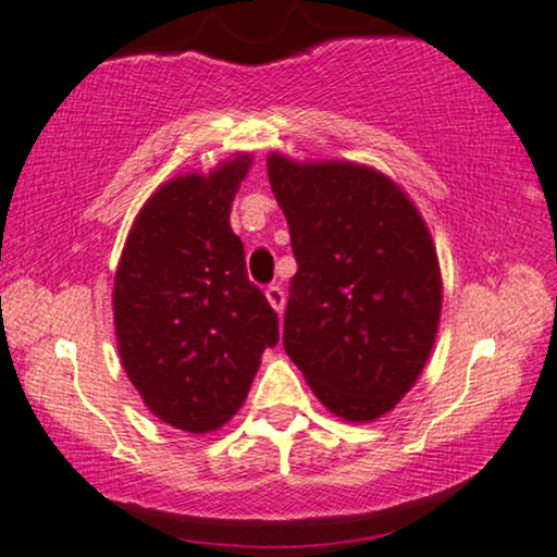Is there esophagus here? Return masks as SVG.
Returning <instances> with one entry per match:
<instances>
[{
    "label": "esophagus",
    "mask_w": 557,
    "mask_h": 557,
    "mask_svg": "<svg viewBox=\"0 0 557 557\" xmlns=\"http://www.w3.org/2000/svg\"><path fill=\"white\" fill-rule=\"evenodd\" d=\"M267 300H270V306L274 308V311L283 313V308H285V293H283V287H280V285H270V287H267Z\"/></svg>",
    "instance_id": "1"
}]
</instances>
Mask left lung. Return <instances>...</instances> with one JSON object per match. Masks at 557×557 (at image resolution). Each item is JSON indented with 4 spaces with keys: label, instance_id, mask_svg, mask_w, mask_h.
Segmentation results:
<instances>
[{
    "label": "left lung",
    "instance_id": "left-lung-1",
    "mask_svg": "<svg viewBox=\"0 0 557 557\" xmlns=\"http://www.w3.org/2000/svg\"><path fill=\"white\" fill-rule=\"evenodd\" d=\"M267 174L298 262L287 357L331 413L383 417L417 383L440 326L442 277L426 223L370 166L272 153Z\"/></svg>",
    "mask_w": 557,
    "mask_h": 557
}]
</instances>
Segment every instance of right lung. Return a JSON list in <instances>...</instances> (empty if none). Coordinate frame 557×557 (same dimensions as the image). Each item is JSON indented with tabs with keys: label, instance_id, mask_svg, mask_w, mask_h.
<instances>
[{
	"label": "right lung",
	"instance_id": "add662e5",
	"mask_svg": "<svg viewBox=\"0 0 557 557\" xmlns=\"http://www.w3.org/2000/svg\"><path fill=\"white\" fill-rule=\"evenodd\" d=\"M251 159L182 174L133 221L112 290L117 349L153 417L202 434L242 408L277 313L246 277L231 202Z\"/></svg>",
	"mask_w": 557,
	"mask_h": 557
}]
</instances>
